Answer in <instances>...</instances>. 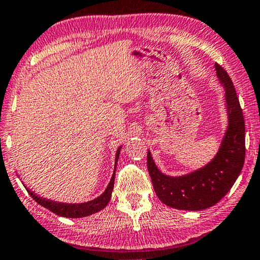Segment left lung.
Instances as JSON below:
<instances>
[{
    "instance_id": "left-lung-1",
    "label": "left lung",
    "mask_w": 260,
    "mask_h": 260,
    "mask_svg": "<svg viewBox=\"0 0 260 260\" xmlns=\"http://www.w3.org/2000/svg\"><path fill=\"white\" fill-rule=\"evenodd\" d=\"M225 95L228 125L219 149L204 167L182 176H169L155 164L148 150V170L158 198L167 206L186 211L211 208L226 194L245 160V123L235 86L226 71L214 64Z\"/></svg>"
}]
</instances>
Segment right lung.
Segmentation results:
<instances>
[{"label":"right lung","instance_id":"add662e5","mask_svg":"<svg viewBox=\"0 0 260 260\" xmlns=\"http://www.w3.org/2000/svg\"><path fill=\"white\" fill-rule=\"evenodd\" d=\"M122 145L119 146L116 151V157H115V168H114V174L111 176L110 183L108 184L107 189L104 190V192L99 196V197L92 199V201L85 202V203H75V204H68V203H58L55 201H50V199H46L42 197H39L34 192H31L28 187L27 191L29 194L34 198V201L39 203L40 205H42L43 208L50 210L51 212L61 217H67V218H82L90 216V214H93L96 212L103 210L105 206L109 204L111 199V193L112 190H114V182H115V174H116V167H117V161L119 158V153H121Z\"/></svg>","mask_w":260,"mask_h":260}]
</instances>
